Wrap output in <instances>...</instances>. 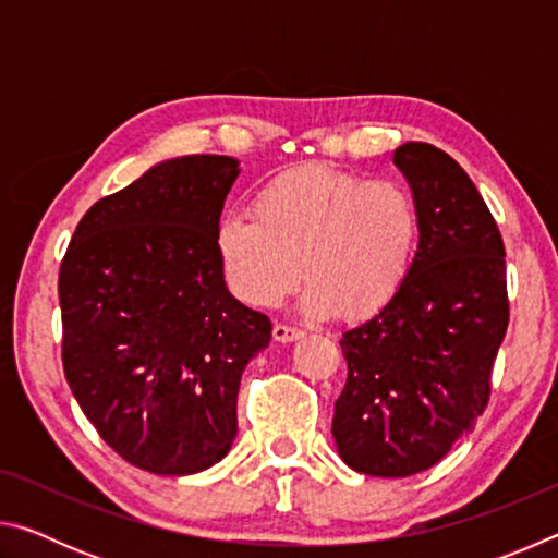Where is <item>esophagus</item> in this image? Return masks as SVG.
<instances>
[{
    "label": "esophagus",
    "mask_w": 558,
    "mask_h": 558,
    "mask_svg": "<svg viewBox=\"0 0 558 558\" xmlns=\"http://www.w3.org/2000/svg\"><path fill=\"white\" fill-rule=\"evenodd\" d=\"M302 335V329H298V327H290V325H276L272 327V337H276V342H295V339H300Z\"/></svg>",
    "instance_id": "esophagus-1"
}]
</instances>
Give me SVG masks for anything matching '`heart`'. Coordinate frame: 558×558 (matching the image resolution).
Wrapping results in <instances>:
<instances>
[{
	"label": "heart",
	"mask_w": 558,
	"mask_h": 558,
	"mask_svg": "<svg viewBox=\"0 0 558 558\" xmlns=\"http://www.w3.org/2000/svg\"><path fill=\"white\" fill-rule=\"evenodd\" d=\"M251 216L226 214L214 248L226 286L251 307H276L300 278L313 317H369L401 290L418 245V206L399 179L305 165L263 184Z\"/></svg>",
	"instance_id": "b5f03b06"
}]
</instances>
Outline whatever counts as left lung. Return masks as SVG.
<instances>
[{
	"mask_svg": "<svg viewBox=\"0 0 558 558\" xmlns=\"http://www.w3.org/2000/svg\"><path fill=\"white\" fill-rule=\"evenodd\" d=\"M393 165L418 206V251L391 302L339 339L347 384L332 436L349 468L409 477L472 430L489 399L509 302L505 243L456 159L405 143Z\"/></svg>",
	"mask_w": 558,
	"mask_h": 558,
	"instance_id": "obj_1",
	"label": "left lung"
}]
</instances>
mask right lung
I'll return each mask as SVG.
<instances>
[{
	"instance_id": "1",
	"label": "right lung",
	"mask_w": 558,
	"mask_h": 558,
	"mask_svg": "<svg viewBox=\"0 0 558 558\" xmlns=\"http://www.w3.org/2000/svg\"><path fill=\"white\" fill-rule=\"evenodd\" d=\"M239 159H165L90 206L59 272L63 372L130 465L194 475L231 450L241 374L270 319L241 305L214 231Z\"/></svg>"
}]
</instances>
